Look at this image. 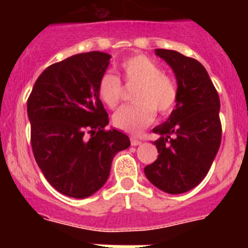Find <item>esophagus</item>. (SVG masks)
<instances>
[{
	"label": "esophagus",
	"mask_w": 248,
	"mask_h": 248,
	"mask_svg": "<svg viewBox=\"0 0 248 248\" xmlns=\"http://www.w3.org/2000/svg\"><path fill=\"white\" fill-rule=\"evenodd\" d=\"M130 141H131V145H133V146H138V145H140V144H141V141H140V140H138V139H135V138H131Z\"/></svg>",
	"instance_id": "esophagus-1"
}]
</instances>
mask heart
<instances>
[{
    "label": "heart",
    "instance_id": "1",
    "mask_svg": "<svg viewBox=\"0 0 248 248\" xmlns=\"http://www.w3.org/2000/svg\"><path fill=\"white\" fill-rule=\"evenodd\" d=\"M124 79L138 84L133 105L123 107L113 115L117 128L131 134H139L155 119V109L160 114L170 113L177 102V85L171 77L163 73V68L149 57L138 54L124 59L120 64ZM99 97L114 109L122 100L123 87L119 77L107 72L98 83Z\"/></svg>",
    "mask_w": 248,
    "mask_h": 248
}]
</instances>
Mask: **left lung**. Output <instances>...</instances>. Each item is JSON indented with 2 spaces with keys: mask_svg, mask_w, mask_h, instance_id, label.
Wrapping results in <instances>:
<instances>
[{
  "mask_svg": "<svg viewBox=\"0 0 248 248\" xmlns=\"http://www.w3.org/2000/svg\"><path fill=\"white\" fill-rule=\"evenodd\" d=\"M175 74L177 102L170 117L155 126L157 159L144 168L149 181L168 194H184L207 175L221 144L220 98L196 59L176 50L155 49Z\"/></svg>",
  "mask_w": 248,
  "mask_h": 248,
  "instance_id": "8db88e82",
  "label": "left lung"
}]
</instances>
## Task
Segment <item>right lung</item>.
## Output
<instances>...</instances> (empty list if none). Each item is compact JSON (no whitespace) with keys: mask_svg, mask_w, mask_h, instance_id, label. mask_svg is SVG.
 Instances as JSON below:
<instances>
[{"mask_svg":"<svg viewBox=\"0 0 248 248\" xmlns=\"http://www.w3.org/2000/svg\"><path fill=\"white\" fill-rule=\"evenodd\" d=\"M110 58L94 50L49 65L27 100L34 159L48 183L69 198L97 192L108 180L115 154L130 146L123 131L105 130L109 119L98 83Z\"/></svg>","mask_w":248,"mask_h":248,"instance_id":"right-lung-1","label":"right lung"}]
</instances>
